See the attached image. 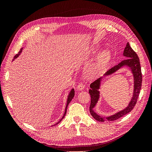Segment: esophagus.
<instances>
[{
	"instance_id": "1",
	"label": "esophagus",
	"mask_w": 152,
	"mask_h": 152,
	"mask_svg": "<svg viewBox=\"0 0 152 152\" xmlns=\"http://www.w3.org/2000/svg\"><path fill=\"white\" fill-rule=\"evenodd\" d=\"M84 87H85L84 83H83V82H80V83H79L77 86V89L79 91H82L84 89Z\"/></svg>"
}]
</instances>
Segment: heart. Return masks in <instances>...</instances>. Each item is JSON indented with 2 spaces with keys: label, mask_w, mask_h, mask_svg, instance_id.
Wrapping results in <instances>:
<instances>
[{
  "label": "heart",
  "mask_w": 152,
  "mask_h": 152,
  "mask_svg": "<svg viewBox=\"0 0 152 152\" xmlns=\"http://www.w3.org/2000/svg\"><path fill=\"white\" fill-rule=\"evenodd\" d=\"M108 58H109V54L107 52H105L104 53H103L102 57L100 58V63L102 64V65H105L108 60Z\"/></svg>",
  "instance_id": "heart-1"
}]
</instances>
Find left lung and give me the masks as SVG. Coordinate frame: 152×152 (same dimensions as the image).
<instances>
[{
	"instance_id": "1",
	"label": "left lung",
	"mask_w": 152,
	"mask_h": 152,
	"mask_svg": "<svg viewBox=\"0 0 152 152\" xmlns=\"http://www.w3.org/2000/svg\"><path fill=\"white\" fill-rule=\"evenodd\" d=\"M124 56L127 58L122 61L121 63H119L117 65L114 66L112 68H110L109 70H108L105 73L104 75H109L110 74H112V73L116 72L119 68H121L123 66H127L128 67H129L131 68V70H132L133 75H134V94H133V96L131 99V101L126 108L115 114H114L113 115H111L104 118V117H100L99 115H98L97 113H96L93 110L96 104L97 103L99 99V93L98 89L99 88L101 79H102V78L98 79L97 80H96L94 82H93V83H91L90 85L91 89L89 91V93L91 95V104L89 107V112L91 114V115L93 117V118L99 122H104L106 119H107L109 121H115L117 119L124 116L125 115L129 113L131 110L134 108V106L137 103V99H138L142 83L141 69L138 56H137L134 50L131 48L129 42L127 43L125 49H124Z\"/></svg>"
}]
</instances>
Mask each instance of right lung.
I'll return each instance as SVG.
<instances>
[{"label":"right lung","instance_id":"add662e5","mask_svg":"<svg viewBox=\"0 0 152 152\" xmlns=\"http://www.w3.org/2000/svg\"><path fill=\"white\" fill-rule=\"evenodd\" d=\"M22 49H23V48H21V49H20V50L19 52H18V53L17 54H16L15 56V57H14V59H12V61L13 60H15V59L16 58H18V56H19V55L20 54V53H21V51H22ZM74 95H75V91H74V89H72V91H70V94H69V95H68V99H67V103H66V108H65V113H64V115H63V117H62V118L61 119L60 121H58V123H56V124H55V125H54V126H56V125H57L58 124H59V122H60L61 121H62V119L64 118V117L65 116V115H66V109H67V107H68V105L69 104V103H70V102H71L72 101V99H73V98L74 97Z\"/></svg>","mask_w":152,"mask_h":152}]
</instances>
